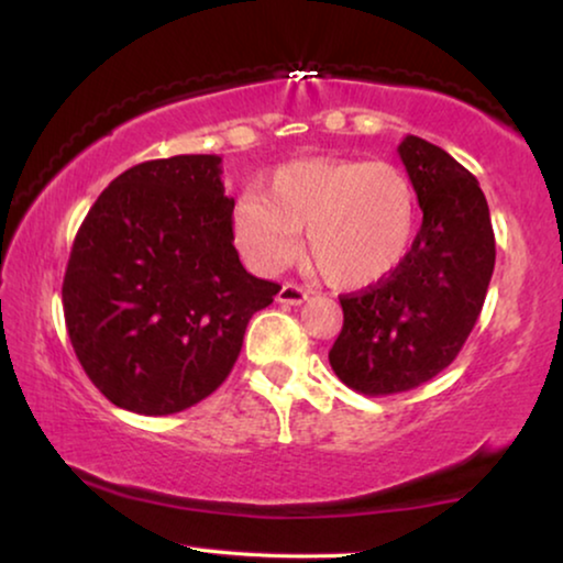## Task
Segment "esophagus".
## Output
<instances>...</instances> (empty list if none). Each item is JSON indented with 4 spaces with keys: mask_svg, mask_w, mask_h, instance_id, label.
<instances>
[{
    "mask_svg": "<svg viewBox=\"0 0 563 563\" xmlns=\"http://www.w3.org/2000/svg\"><path fill=\"white\" fill-rule=\"evenodd\" d=\"M307 297H310V291L297 287V284H284V287L279 289V295H276V299H279L282 305H302L307 302Z\"/></svg>",
    "mask_w": 563,
    "mask_h": 563,
    "instance_id": "1",
    "label": "esophagus"
}]
</instances>
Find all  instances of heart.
<instances>
[{
  "label": "heart",
  "instance_id": "heart-1",
  "mask_svg": "<svg viewBox=\"0 0 563 563\" xmlns=\"http://www.w3.org/2000/svg\"><path fill=\"white\" fill-rule=\"evenodd\" d=\"M238 249L258 268L305 251L322 279L364 289L402 264L418 230V195L402 168L384 161L307 158L284 164L266 189L238 199Z\"/></svg>",
  "mask_w": 563,
  "mask_h": 563
}]
</instances>
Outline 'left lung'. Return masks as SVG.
I'll list each match as a JSON object with an SVG mask.
<instances>
[{"mask_svg":"<svg viewBox=\"0 0 563 563\" xmlns=\"http://www.w3.org/2000/svg\"><path fill=\"white\" fill-rule=\"evenodd\" d=\"M397 153L418 195L420 233L387 279L341 297L343 330L328 353L338 379L372 397L420 387L459 356L495 272L479 181L418 135Z\"/></svg>","mask_w":563,"mask_h":563,"instance_id":"8db88e82","label":"left lung"}]
</instances>
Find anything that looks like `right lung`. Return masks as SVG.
I'll return each instance as SVG.
<instances>
[{"label":"right lung","mask_w":563,"mask_h":563,"mask_svg":"<svg viewBox=\"0 0 563 563\" xmlns=\"http://www.w3.org/2000/svg\"><path fill=\"white\" fill-rule=\"evenodd\" d=\"M220 156L145 161L84 218L64 276L76 358L112 405L174 415L228 379L253 312L282 287L233 245Z\"/></svg>","instance_id":"add662e5"}]
</instances>
